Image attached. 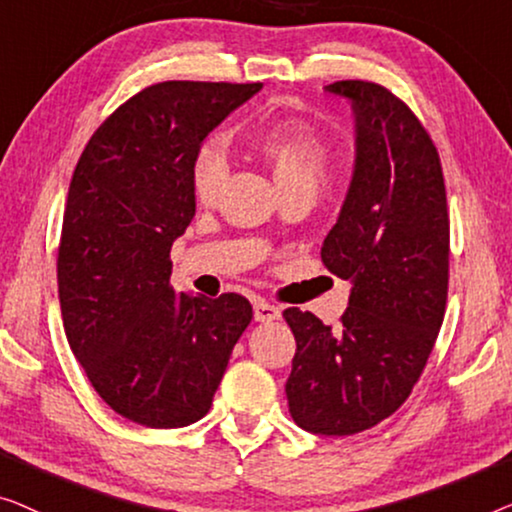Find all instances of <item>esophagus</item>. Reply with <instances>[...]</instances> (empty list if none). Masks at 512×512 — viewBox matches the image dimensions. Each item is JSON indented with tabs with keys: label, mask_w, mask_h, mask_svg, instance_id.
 I'll return each mask as SVG.
<instances>
[{
	"label": "esophagus",
	"mask_w": 512,
	"mask_h": 512,
	"mask_svg": "<svg viewBox=\"0 0 512 512\" xmlns=\"http://www.w3.org/2000/svg\"><path fill=\"white\" fill-rule=\"evenodd\" d=\"M253 308H255V320L257 322H271V320L280 318V308L269 304V301H264V299H257Z\"/></svg>",
	"instance_id": "esophagus-1"
}]
</instances>
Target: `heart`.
I'll return each instance as SVG.
<instances>
[{"instance_id":"b5f03b06","label":"heart","mask_w":512,"mask_h":512,"mask_svg":"<svg viewBox=\"0 0 512 512\" xmlns=\"http://www.w3.org/2000/svg\"><path fill=\"white\" fill-rule=\"evenodd\" d=\"M255 148L271 169L278 192L311 190L325 183L331 167L327 141L301 122H276L255 136ZM227 160L218 141H204L190 162V187L201 204L213 201L225 178Z\"/></svg>"}]
</instances>
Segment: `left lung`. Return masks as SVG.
Returning <instances> with one entry per match:
<instances>
[{
  "label": "left lung",
  "instance_id": "obj_1",
  "mask_svg": "<svg viewBox=\"0 0 512 512\" xmlns=\"http://www.w3.org/2000/svg\"><path fill=\"white\" fill-rule=\"evenodd\" d=\"M325 90L357 120L355 171L320 253L352 287L338 327L283 313L297 341L285 392L301 429L350 436L399 410L427 366L448 301L450 215L441 157L415 113L378 83Z\"/></svg>",
  "mask_w": 512,
  "mask_h": 512
}]
</instances>
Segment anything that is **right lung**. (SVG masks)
Instances as JSON below:
<instances>
[{"label":"right lung","instance_id":"obj_1","mask_svg":"<svg viewBox=\"0 0 512 512\" xmlns=\"http://www.w3.org/2000/svg\"><path fill=\"white\" fill-rule=\"evenodd\" d=\"M262 83L164 81L118 106L71 176L57 292L99 397L150 429L201 420L253 320L241 294L174 292L171 246L194 218L190 162Z\"/></svg>","mask_w":512,"mask_h":512}]
</instances>
